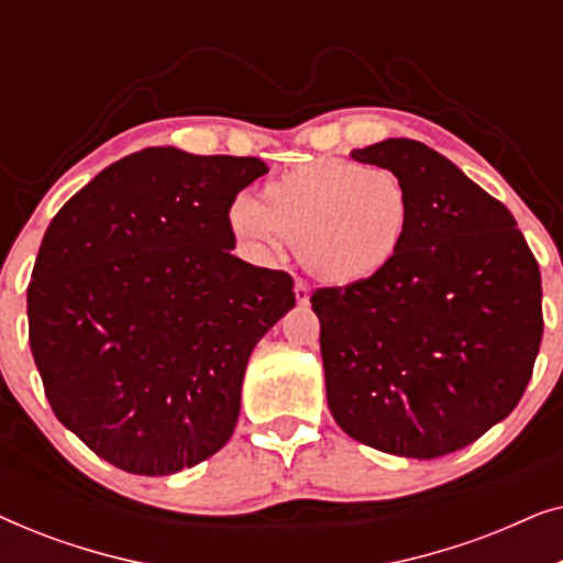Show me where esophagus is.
<instances>
[{
  "instance_id": "esophagus-1",
  "label": "esophagus",
  "mask_w": 563,
  "mask_h": 563,
  "mask_svg": "<svg viewBox=\"0 0 563 563\" xmlns=\"http://www.w3.org/2000/svg\"><path fill=\"white\" fill-rule=\"evenodd\" d=\"M295 297H297L299 305H307V302H310V287H307L305 282H297L295 284Z\"/></svg>"
}]
</instances>
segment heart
Instances as JSON below:
<instances>
[{
  "instance_id": "obj_1",
  "label": "heart",
  "mask_w": 563,
  "mask_h": 563,
  "mask_svg": "<svg viewBox=\"0 0 563 563\" xmlns=\"http://www.w3.org/2000/svg\"><path fill=\"white\" fill-rule=\"evenodd\" d=\"M412 220L407 184L384 166L328 158L266 181L241 199L230 228L253 256L272 261L295 243L299 264L333 287L372 282L402 249Z\"/></svg>"
}]
</instances>
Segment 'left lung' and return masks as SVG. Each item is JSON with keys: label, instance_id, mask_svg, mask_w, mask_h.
<instances>
[{"label": "left lung", "instance_id": "obj_1", "mask_svg": "<svg viewBox=\"0 0 563 563\" xmlns=\"http://www.w3.org/2000/svg\"><path fill=\"white\" fill-rule=\"evenodd\" d=\"M412 197L395 261L372 282L322 287L328 407L376 451L438 459L482 438L520 402L541 349V272L510 210L410 137L353 151Z\"/></svg>", "mask_w": 563, "mask_h": 563}]
</instances>
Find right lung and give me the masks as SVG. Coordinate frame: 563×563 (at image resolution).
Here are the masks:
<instances>
[{
  "label": "right lung",
  "instance_id": "add662e5",
  "mask_svg": "<svg viewBox=\"0 0 563 563\" xmlns=\"http://www.w3.org/2000/svg\"><path fill=\"white\" fill-rule=\"evenodd\" d=\"M266 172L261 158L143 148L45 230L30 351L56 418L122 472H181L233 435L251 351L295 307L287 272L230 253V207Z\"/></svg>",
  "mask_w": 563,
  "mask_h": 563
}]
</instances>
